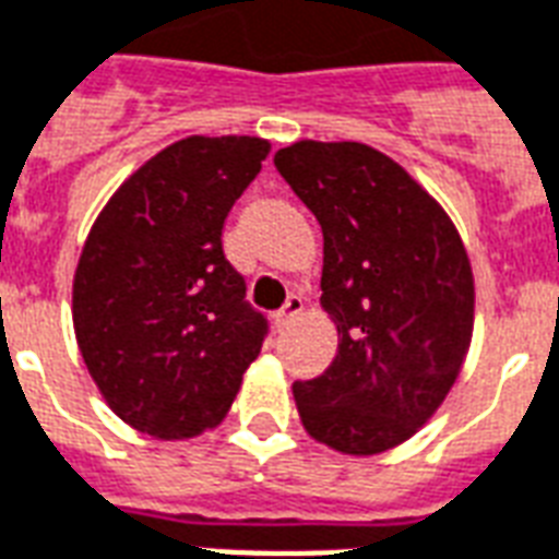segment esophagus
Instances as JSON below:
<instances>
[{"instance_id": "1", "label": "esophagus", "mask_w": 559, "mask_h": 559, "mask_svg": "<svg viewBox=\"0 0 559 559\" xmlns=\"http://www.w3.org/2000/svg\"><path fill=\"white\" fill-rule=\"evenodd\" d=\"M300 312H304V297L292 295L288 300H285L283 309L276 312V326H288Z\"/></svg>"}]
</instances>
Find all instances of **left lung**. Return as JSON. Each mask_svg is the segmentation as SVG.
Returning <instances> with one entry per match:
<instances>
[{"mask_svg":"<svg viewBox=\"0 0 559 559\" xmlns=\"http://www.w3.org/2000/svg\"><path fill=\"white\" fill-rule=\"evenodd\" d=\"M274 165L321 224V306L338 326L333 365L292 385L297 413L342 454L389 451L463 368L474 324L463 241L442 205L371 146L297 141Z\"/></svg>","mask_w":559,"mask_h":559,"instance_id":"left-lung-1","label":"left lung"}]
</instances>
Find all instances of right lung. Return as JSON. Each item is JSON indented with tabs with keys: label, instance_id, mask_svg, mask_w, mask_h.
I'll return each mask as SVG.
<instances>
[{
	"label": "right lung",
	"instance_id": "1",
	"mask_svg": "<svg viewBox=\"0 0 559 559\" xmlns=\"http://www.w3.org/2000/svg\"><path fill=\"white\" fill-rule=\"evenodd\" d=\"M262 138H185L120 185L73 280L79 350L126 424L191 439L233 406L267 318L224 253L235 200L262 170Z\"/></svg>",
	"mask_w": 559,
	"mask_h": 559
}]
</instances>
